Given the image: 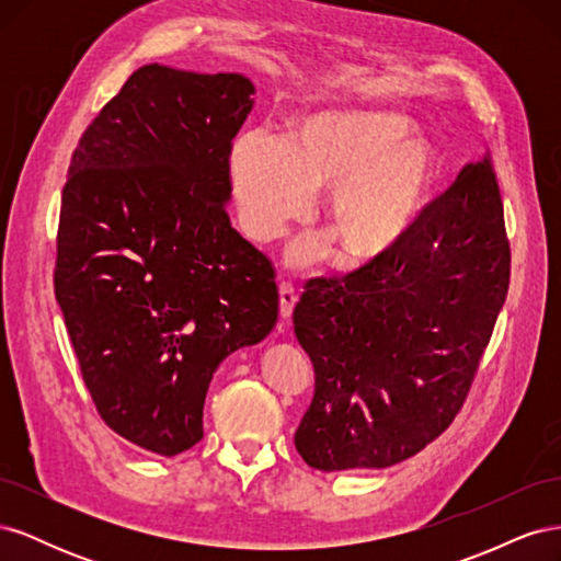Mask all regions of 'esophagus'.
<instances>
[{"mask_svg":"<svg viewBox=\"0 0 561 561\" xmlns=\"http://www.w3.org/2000/svg\"><path fill=\"white\" fill-rule=\"evenodd\" d=\"M295 304H297L295 287L290 283H280V287H278V311H280L283 320H287V318L293 316Z\"/></svg>","mask_w":561,"mask_h":561,"instance_id":"34e87169","label":"esophagus"}]
</instances>
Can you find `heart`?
Segmentation results:
<instances>
[{
  "instance_id": "1",
  "label": "heart",
  "mask_w": 561,
  "mask_h": 561,
  "mask_svg": "<svg viewBox=\"0 0 561 561\" xmlns=\"http://www.w3.org/2000/svg\"><path fill=\"white\" fill-rule=\"evenodd\" d=\"M229 182L243 229L257 241L276 236L328 194L320 225L346 268L390 257L426 213L435 186V157L412 140L402 114L379 110H332L299 116L276 135L248 130L229 149ZM328 245L293 250L309 264Z\"/></svg>"
}]
</instances>
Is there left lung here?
Listing matches in <instances>:
<instances>
[{
	"mask_svg": "<svg viewBox=\"0 0 561 561\" xmlns=\"http://www.w3.org/2000/svg\"><path fill=\"white\" fill-rule=\"evenodd\" d=\"M511 283L489 161L466 163L390 257L313 278L295 307L313 400L295 433L311 468H388L461 410Z\"/></svg>",
	"mask_w": 561,
	"mask_h": 561,
	"instance_id": "obj_1",
	"label": "left lung"
}]
</instances>
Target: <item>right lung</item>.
Masks as SVG:
<instances>
[{"label":"right lung","mask_w":561,"mask_h":561,"mask_svg":"<svg viewBox=\"0 0 561 561\" xmlns=\"http://www.w3.org/2000/svg\"><path fill=\"white\" fill-rule=\"evenodd\" d=\"M252 95L243 75L145 65L67 171L56 299L100 416L151 454L198 443L215 369L278 320L274 268L227 215Z\"/></svg>","instance_id":"1"}]
</instances>
